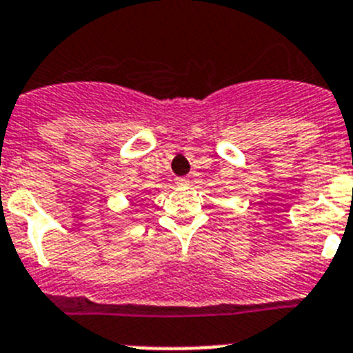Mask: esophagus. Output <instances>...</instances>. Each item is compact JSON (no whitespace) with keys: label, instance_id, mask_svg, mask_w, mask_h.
Instances as JSON below:
<instances>
[{"label":"esophagus","instance_id":"esophagus-1","mask_svg":"<svg viewBox=\"0 0 353 353\" xmlns=\"http://www.w3.org/2000/svg\"><path fill=\"white\" fill-rule=\"evenodd\" d=\"M176 185L177 186H188L190 185V179H188V177H177Z\"/></svg>","mask_w":353,"mask_h":353}]
</instances>
